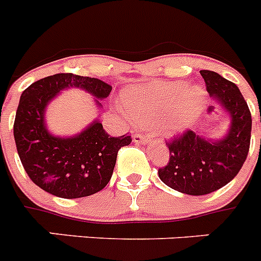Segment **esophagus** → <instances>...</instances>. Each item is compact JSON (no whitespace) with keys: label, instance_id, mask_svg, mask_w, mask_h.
I'll return each mask as SVG.
<instances>
[{"label":"esophagus","instance_id":"1","mask_svg":"<svg viewBox=\"0 0 261 261\" xmlns=\"http://www.w3.org/2000/svg\"><path fill=\"white\" fill-rule=\"evenodd\" d=\"M149 138L147 135H143V134H135L133 137L134 143H139V144H147L148 143Z\"/></svg>","mask_w":261,"mask_h":261}]
</instances>
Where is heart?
<instances>
[{"label": "heart", "instance_id": "obj_1", "mask_svg": "<svg viewBox=\"0 0 261 261\" xmlns=\"http://www.w3.org/2000/svg\"><path fill=\"white\" fill-rule=\"evenodd\" d=\"M121 99L131 119L140 124L158 123L160 133L173 137L184 133L201 113L206 90L184 81L153 83L126 88Z\"/></svg>", "mask_w": 261, "mask_h": 261}]
</instances>
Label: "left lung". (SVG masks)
<instances>
[{
  "label": "left lung",
  "instance_id": "1",
  "mask_svg": "<svg viewBox=\"0 0 261 261\" xmlns=\"http://www.w3.org/2000/svg\"><path fill=\"white\" fill-rule=\"evenodd\" d=\"M201 74L209 96L230 117V127L221 139L203 138L192 130L174 138L167 143L169 163L159 169L165 185L190 196L212 193L237 176L248 155L252 128L250 109L239 88L213 71Z\"/></svg>",
  "mask_w": 261,
  "mask_h": 261
}]
</instances>
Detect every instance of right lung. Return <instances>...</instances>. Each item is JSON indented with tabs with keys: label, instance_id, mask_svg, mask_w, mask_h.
I'll return each mask as SVG.
<instances>
[{
	"label": "right lung",
	"instance_id": "1",
	"mask_svg": "<svg viewBox=\"0 0 261 261\" xmlns=\"http://www.w3.org/2000/svg\"><path fill=\"white\" fill-rule=\"evenodd\" d=\"M69 88L85 90L97 108L112 85L94 77L58 73L44 77L23 90L14 121V139L24 171L34 184L62 198L92 196L112 178L121 147L131 137L108 135L98 119L72 137H56L46 123V109L59 93Z\"/></svg>",
	"mask_w": 261,
	"mask_h": 261
}]
</instances>
